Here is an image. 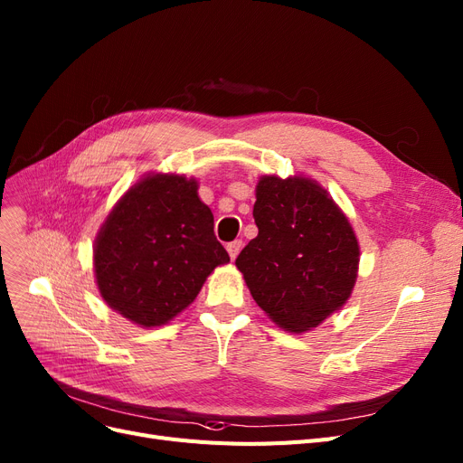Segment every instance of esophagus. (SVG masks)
I'll use <instances>...</instances> for the list:
<instances>
[{"instance_id": "1", "label": "esophagus", "mask_w": 463, "mask_h": 463, "mask_svg": "<svg viewBox=\"0 0 463 463\" xmlns=\"http://www.w3.org/2000/svg\"><path fill=\"white\" fill-rule=\"evenodd\" d=\"M241 247H243V241L241 239H235V241H232V243H228V252H230V259L232 260H235L237 259V254H239V250H241Z\"/></svg>"}]
</instances>
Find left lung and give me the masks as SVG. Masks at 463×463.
I'll return each instance as SVG.
<instances>
[{"instance_id":"8db88e82","label":"left lung","mask_w":463,"mask_h":463,"mask_svg":"<svg viewBox=\"0 0 463 463\" xmlns=\"http://www.w3.org/2000/svg\"><path fill=\"white\" fill-rule=\"evenodd\" d=\"M252 216L259 235L235 260L252 298L285 331L317 327L356 283L360 247L348 218L302 176H262Z\"/></svg>"}]
</instances>
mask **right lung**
Here are the masks:
<instances>
[{
	"instance_id": "add662e5",
	"label": "right lung",
	"mask_w": 463,
	"mask_h": 463,
	"mask_svg": "<svg viewBox=\"0 0 463 463\" xmlns=\"http://www.w3.org/2000/svg\"><path fill=\"white\" fill-rule=\"evenodd\" d=\"M195 178L147 174L110 211L95 237L93 269L107 305L141 327L168 324L230 254Z\"/></svg>"
}]
</instances>
